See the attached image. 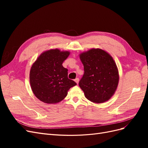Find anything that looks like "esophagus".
Here are the masks:
<instances>
[{"label":"esophagus","mask_w":148,"mask_h":148,"mask_svg":"<svg viewBox=\"0 0 148 148\" xmlns=\"http://www.w3.org/2000/svg\"><path fill=\"white\" fill-rule=\"evenodd\" d=\"M75 82L77 83V84H78V83H79V78H75Z\"/></svg>","instance_id":"1"}]
</instances>
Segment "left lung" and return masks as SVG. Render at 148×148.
Segmentation results:
<instances>
[{
  "instance_id": "obj_1",
  "label": "left lung",
  "mask_w": 148,
  "mask_h": 148,
  "mask_svg": "<svg viewBox=\"0 0 148 148\" xmlns=\"http://www.w3.org/2000/svg\"><path fill=\"white\" fill-rule=\"evenodd\" d=\"M79 58L84 73L79 86L87 99L93 102L108 101L117 89L119 76L114 59L100 49H92L83 52Z\"/></svg>"
}]
</instances>
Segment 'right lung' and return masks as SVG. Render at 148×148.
<instances>
[{
  "label": "right lung",
  "instance_id": "add662e5",
  "mask_svg": "<svg viewBox=\"0 0 148 148\" xmlns=\"http://www.w3.org/2000/svg\"><path fill=\"white\" fill-rule=\"evenodd\" d=\"M69 55V51L51 49L41 53L31 66V87L40 101L56 104L63 100L69 89L77 84L68 78V69L62 65Z\"/></svg>",
  "mask_w": 148,
  "mask_h": 148
}]
</instances>
